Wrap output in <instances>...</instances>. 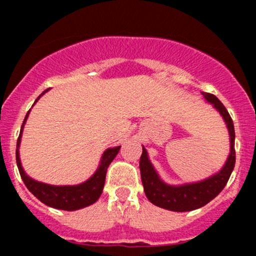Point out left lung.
<instances>
[{
    "mask_svg": "<svg viewBox=\"0 0 256 256\" xmlns=\"http://www.w3.org/2000/svg\"><path fill=\"white\" fill-rule=\"evenodd\" d=\"M207 102L212 104L216 110L222 114V119L228 126L230 134V155L222 167L216 174L198 182L184 185H168L161 180L156 171L152 167L150 160L148 158V152L143 146L142 155L140 160V178H142L143 188L146 198L152 204L173 212H189L204 207L208 202L218 196L220 192L225 188L234 171L236 162V152H234V128L230 114L224 104L219 101L216 96L210 92H202Z\"/></svg>",
    "mask_w": 256,
    "mask_h": 256,
    "instance_id": "8db88e82",
    "label": "left lung"
}]
</instances>
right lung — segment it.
Instances as JSON below:
<instances>
[{
	"label": "right lung",
	"mask_w": 256,
	"mask_h": 256,
	"mask_svg": "<svg viewBox=\"0 0 256 256\" xmlns=\"http://www.w3.org/2000/svg\"><path fill=\"white\" fill-rule=\"evenodd\" d=\"M46 91L48 90L43 91V92L38 96L36 101H34V104H36L38 98H40L43 94H46ZM28 113H30V110L26 114L24 122H22V130H20L19 138H18L16 142V152L18 168H19V173L20 176H22V179L25 183L26 188H28V189L30 190L40 202H43L44 204L52 208H58V210H80V208L88 207V206L95 204V202L100 198V196H101L102 190H104L106 173H107L108 166H110V164L114 160V158H116V154L119 152L120 146H116V148L107 149V150L104 152L98 168L96 170L95 173H94L92 177H90L86 182H84V183L78 185H64V186H56V185L40 183V182L34 180V179L30 178L26 174L24 170H22V162H20L19 158L20 140H22V128H24Z\"/></svg>",
	"instance_id": "add662e5"
}]
</instances>
